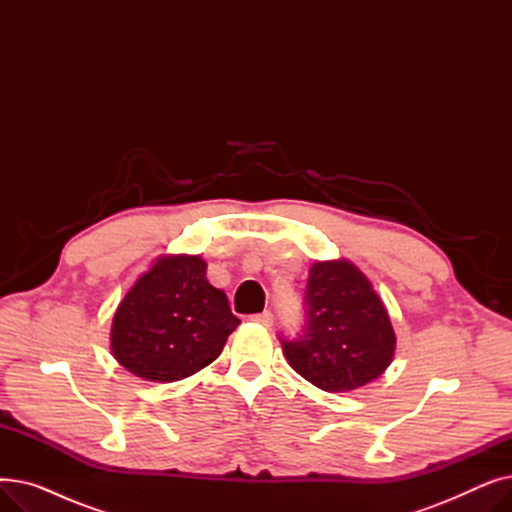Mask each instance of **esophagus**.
Here are the masks:
<instances>
[{
  "instance_id": "obj_1",
  "label": "esophagus",
  "mask_w": 512,
  "mask_h": 512,
  "mask_svg": "<svg viewBox=\"0 0 512 512\" xmlns=\"http://www.w3.org/2000/svg\"><path fill=\"white\" fill-rule=\"evenodd\" d=\"M251 321H255V324H261L265 328H270L274 324V313L272 311H263V313L251 315Z\"/></svg>"
}]
</instances>
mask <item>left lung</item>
Masks as SVG:
<instances>
[{
    "mask_svg": "<svg viewBox=\"0 0 512 512\" xmlns=\"http://www.w3.org/2000/svg\"><path fill=\"white\" fill-rule=\"evenodd\" d=\"M288 365L326 392L357 390L388 369L396 336L367 276L346 259L311 265L305 328L282 340Z\"/></svg>",
    "mask_w": 512,
    "mask_h": 512,
    "instance_id": "1",
    "label": "left lung"
}]
</instances>
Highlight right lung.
<instances>
[{
  "mask_svg": "<svg viewBox=\"0 0 512 512\" xmlns=\"http://www.w3.org/2000/svg\"><path fill=\"white\" fill-rule=\"evenodd\" d=\"M205 272L199 255H164L132 284L110 334L124 369L149 382H178L220 357L240 319Z\"/></svg>",
  "mask_w": 512,
  "mask_h": 512,
  "instance_id": "add662e5",
  "label": "right lung"
}]
</instances>
